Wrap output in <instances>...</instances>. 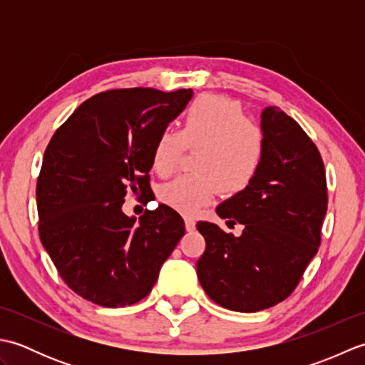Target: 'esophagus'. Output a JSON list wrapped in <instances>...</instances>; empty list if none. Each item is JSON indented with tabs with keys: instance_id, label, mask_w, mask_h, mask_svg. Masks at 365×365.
Listing matches in <instances>:
<instances>
[{
	"instance_id": "1",
	"label": "esophagus",
	"mask_w": 365,
	"mask_h": 365,
	"mask_svg": "<svg viewBox=\"0 0 365 365\" xmlns=\"http://www.w3.org/2000/svg\"><path fill=\"white\" fill-rule=\"evenodd\" d=\"M185 227H187L188 232H192L196 229V221L192 218H185Z\"/></svg>"
}]
</instances>
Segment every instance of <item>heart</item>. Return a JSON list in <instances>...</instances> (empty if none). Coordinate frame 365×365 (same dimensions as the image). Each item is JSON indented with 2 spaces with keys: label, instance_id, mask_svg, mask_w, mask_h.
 Instances as JSON below:
<instances>
[{
  "label": "heart",
  "instance_id": "b5f03b06",
  "mask_svg": "<svg viewBox=\"0 0 365 365\" xmlns=\"http://www.w3.org/2000/svg\"><path fill=\"white\" fill-rule=\"evenodd\" d=\"M200 149L195 175H180L161 190L163 202L182 215H195L210 204L220 188L238 195L251 187L265 160V136L247 120L237 100L200 96L185 113L182 131L163 130L152 152L160 175L173 174L183 153Z\"/></svg>",
  "mask_w": 365,
  "mask_h": 365
}]
</instances>
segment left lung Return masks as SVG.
<instances>
[{
	"label": "left lung",
	"instance_id": "left-lung-1",
	"mask_svg": "<svg viewBox=\"0 0 365 365\" xmlns=\"http://www.w3.org/2000/svg\"><path fill=\"white\" fill-rule=\"evenodd\" d=\"M262 130L267 152L259 175L216 208L243 224V234L207 221L196 226L205 238L199 282L216 304L237 312H259L292 294L319 251L328 210L322 155L299 123L268 106Z\"/></svg>",
	"mask_w": 365,
	"mask_h": 365
}]
</instances>
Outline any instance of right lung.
<instances>
[{
  "instance_id": "1",
  "label": "right lung",
  "mask_w": 365,
  "mask_h": 365,
  "mask_svg": "<svg viewBox=\"0 0 365 365\" xmlns=\"http://www.w3.org/2000/svg\"><path fill=\"white\" fill-rule=\"evenodd\" d=\"M191 89H111L88 98L54 131L37 177L38 235L71 289L94 304L141 301L185 235L161 204L139 222L122 212L128 191L150 195L152 152Z\"/></svg>"
}]
</instances>
